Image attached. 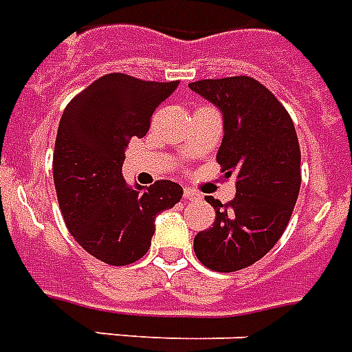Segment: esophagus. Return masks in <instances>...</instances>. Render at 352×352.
I'll return each mask as SVG.
<instances>
[{"label":"esophagus","instance_id":"34e87169","mask_svg":"<svg viewBox=\"0 0 352 352\" xmlns=\"http://www.w3.org/2000/svg\"><path fill=\"white\" fill-rule=\"evenodd\" d=\"M182 197H184V201H195V199H199L201 195H199L195 190H190V188H184V192H182Z\"/></svg>","mask_w":352,"mask_h":352}]
</instances>
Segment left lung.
<instances>
[{
	"label": "left lung",
	"mask_w": 352,
	"mask_h": 352,
	"mask_svg": "<svg viewBox=\"0 0 352 352\" xmlns=\"http://www.w3.org/2000/svg\"><path fill=\"white\" fill-rule=\"evenodd\" d=\"M190 89L223 113L217 162L235 177V197L215 210L214 225L193 239L195 256L215 272L259 261L283 235L298 201L301 153L294 122L281 102L250 76L192 82Z\"/></svg>",
	"instance_id": "obj_1"
}]
</instances>
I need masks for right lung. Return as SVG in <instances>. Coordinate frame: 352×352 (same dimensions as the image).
<instances>
[{
    "mask_svg": "<svg viewBox=\"0 0 352 352\" xmlns=\"http://www.w3.org/2000/svg\"><path fill=\"white\" fill-rule=\"evenodd\" d=\"M177 85L106 74L62 115L52 155L58 204L76 243L107 265L140 259L151 246L155 217L182 197L177 182L133 188L122 177L131 137L148 133L153 111Z\"/></svg>",
    "mask_w": 352,
    "mask_h": 352,
    "instance_id": "add662e5",
    "label": "right lung"
}]
</instances>
